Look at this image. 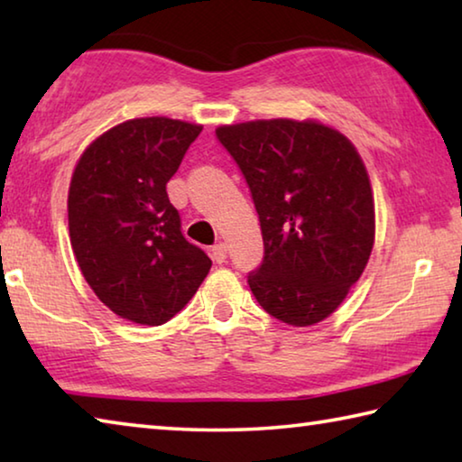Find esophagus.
<instances>
[{
  "label": "esophagus",
  "instance_id": "34e87169",
  "mask_svg": "<svg viewBox=\"0 0 462 462\" xmlns=\"http://www.w3.org/2000/svg\"><path fill=\"white\" fill-rule=\"evenodd\" d=\"M212 259L216 263H226V259H228V246H226V242H217V245L212 246Z\"/></svg>",
  "mask_w": 462,
  "mask_h": 462
}]
</instances>
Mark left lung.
<instances>
[{
	"instance_id": "1",
	"label": "left lung",
	"mask_w": 462,
	"mask_h": 462,
	"mask_svg": "<svg viewBox=\"0 0 462 462\" xmlns=\"http://www.w3.org/2000/svg\"><path fill=\"white\" fill-rule=\"evenodd\" d=\"M259 214L264 256L250 291L289 326L322 322L363 275L374 242L369 175L350 140L306 120L220 126Z\"/></svg>"
}]
</instances>
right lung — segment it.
<instances>
[{
	"instance_id": "1",
	"label": "right lung",
	"mask_w": 462,
	"mask_h": 462,
	"mask_svg": "<svg viewBox=\"0 0 462 462\" xmlns=\"http://www.w3.org/2000/svg\"><path fill=\"white\" fill-rule=\"evenodd\" d=\"M198 124L136 118L85 148L69 187V234L89 287L116 316L161 326L185 308L212 267L181 232L167 183Z\"/></svg>"
}]
</instances>
